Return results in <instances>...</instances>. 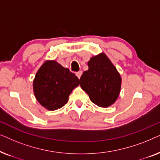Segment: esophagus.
I'll list each match as a JSON object with an SVG mask.
<instances>
[{
	"instance_id": "34e87169",
	"label": "esophagus",
	"mask_w": 160,
	"mask_h": 160,
	"mask_svg": "<svg viewBox=\"0 0 160 160\" xmlns=\"http://www.w3.org/2000/svg\"><path fill=\"white\" fill-rule=\"evenodd\" d=\"M82 71H78L77 73H76V76H77V77L78 78H80L81 76H82Z\"/></svg>"
}]
</instances>
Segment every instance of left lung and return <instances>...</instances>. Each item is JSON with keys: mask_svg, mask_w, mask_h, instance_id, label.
Instances as JSON below:
<instances>
[{"mask_svg": "<svg viewBox=\"0 0 160 160\" xmlns=\"http://www.w3.org/2000/svg\"><path fill=\"white\" fill-rule=\"evenodd\" d=\"M88 66V71L80 78L81 87L93 103L104 108L111 106L121 88L122 79L117 68L103 53L92 58Z\"/></svg>", "mask_w": 160, "mask_h": 160, "instance_id": "8db88e82", "label": "left lung"}]
</instances>
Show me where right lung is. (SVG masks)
<instances>
[{
	"label": "right lung",
	"instance_id": "1",
	"mask_svg": "<svg viewBox=\"0 0 160 160\" xmlns=\"http://www.w3.org/2000/svg\"><path fill=\"white\" fill-rule=\"evenodd\" d=\"M80 80L56 61H47L37 72L33 82L36 99L49 111L62 108Z\"/></svg>",
	"mask_w": 160,
	"mask_h": 160
}]
</instances>
